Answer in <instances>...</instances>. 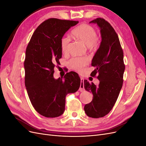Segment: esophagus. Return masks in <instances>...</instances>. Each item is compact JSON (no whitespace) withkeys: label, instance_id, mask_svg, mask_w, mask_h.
I'll return each mask as SVG.
<instances>
[{"label":"esophagus","instance_id":"obj_1","mask_svg":"<svg viewBox=\"0 0 146 146\" xmlns=\"http://www.w3.org/2000/svg\"><path fill=\"white\" fill-rule=\"evenodd\" d=\"M80 88H79V91L80 92H83L85 91V88H84V84H83V81H84V79L82 77H80Z\"/></svg>","mask_w":146,"mask_h":146}]
</instances>
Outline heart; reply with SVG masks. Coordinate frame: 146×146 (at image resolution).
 <instances>
[{
  "label": "heart",
  "instance_id": "heart-1",
  "mask_svg": "<svg viewBox=\"0 0 146 146\" xmlns=\"http://www.w3.org/2000/svg\"><path fill=\"white\" fill-rule=\"evenodd\" d=\"M72 36L77 40L83 43L89 48L94 47L97 42L98 35L96 30L91 26L87 24H82L78 26L72 32ZM70 42L69 36H63L61 39V48L63 52L68 51ZM88 60L84 57H75L69 61V65L72 69L80 71L83 66L86 65Z\"/></svg>",
  "mask_w": 146,
  "mask_h": 146
}]
</instances>
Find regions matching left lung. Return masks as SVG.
Masks as SVG:
<instances>
[{
  "mask_svg": "<svg viewBox=\"0 0 146 146\" xmlns=\"http://www.w3.org/2000/svg\"><path fill=\"white\" fill-rule=\"evenodd\" d=\"M96 24L100 30L102 40L99 48L92 60L91 66L95 67L91 74L98 75V86L87 80H84V87L91 92L93 98L84 110L88 116L102 117L110 113L115 104L122 88L125 70L123 53L115 30L107 21L97 18L90 22Z\"/></svg>",
  "mask_w": 146,
  "mask_h": 146,
  "instance_id": "1",
  "label": "left lung"
}]
</instances>
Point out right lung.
<instances>
[{"mask_svg": "<svg viewBox=\"0 0 146 146\" xmlns=\"http://www.w3.org/2000/svg\"><path fill=\"white\" fill-rule=\"evenodd\" d=\"M78 23L55 18L44 21L35 30L26 49L25 88L33 107L44 117L62 115L66 95L80 88V78L75 72H68L63 79L54 77L55 65L62 56L61 39Z\"/></svg>", "mask_w": 146, "mask_h": 146, "instance_id": "right-lung-1", "label": "right lung"}]
</instances>
